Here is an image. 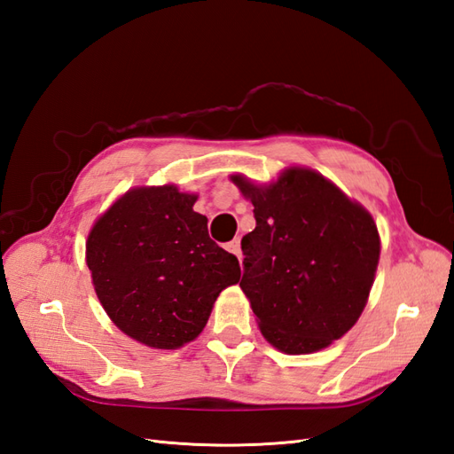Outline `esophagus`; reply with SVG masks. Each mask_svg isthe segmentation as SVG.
<instances>
[{"label": "esophagus", "instance_id": "34e87169", "mask_svg": "<svg viewBox=\"0 0 454 454\" xmlns=\"http://www.w3.org/2000/svg\"><path fill=\"white\" fill-rule=\"evenodd\" d=\"M227 252H231V254H235V255L239 257V261H242V252H240V240H239V239H235V240H231V242L227 244Z\"/></svg>", "mask_w": 454, "mask_h": 454}]
</instances>
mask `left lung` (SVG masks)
<instances>
[{
	"instance_id": "1",
	"label": "left lung",
	"mask_w": 454,
	"mask_h": 454,
	"mask_svg": "<svg viewBox=\"0 0 454 454\" xmlns=\"http://www.w3.org/2000/svg\"><path fill=\"white\" fill-rule=\"evenodd\" d=\"M254 204L240 287L261 333L286 354L332 345L358 322L380 255L371 214L318 172L287 168L270 185L231 176Z\"/></svg>"
}]
</instances>
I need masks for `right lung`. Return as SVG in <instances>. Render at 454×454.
I'll return each mask as SVG.
<instances>
[{"label":"right lung","mask_w":454,"mask_h":454,"mask_svg":"<svg viewBox=\"0 0 454 454\" xmlns=\"http://www.w3.org/2000/svg\"><path fill=\"white\" fill-rule=\"evenodd\" d=\"M197 195L174 185L122 195L87 240L104 310L134 340L174 350L199 337L217 295L240 280L239 259L210 239Z\"/></svg>","instance_id":"1"}]
</instances>
